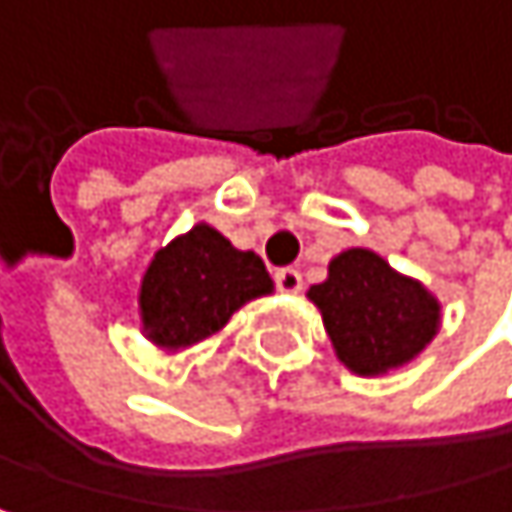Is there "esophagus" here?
<instances>
[{
	"label": "esophagus",
	"instance_id": "esophagus-1",
	"mask_svg": "<svg viewBox=\"0 0 512 512\" xmlns=\"http://www.w3.org/2000/svg\"><path fill=\"white\" fill-rule=\"evenodd\" d=\"M274 283H277L280 292H298L301 289V274L295 268H280L274 274Z\"/></svg>",
	"mask_w": 512,
	"mask_h": 512
}]
</instances>
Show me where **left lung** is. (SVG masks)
Here are the masks:
<instances>
[{
  "instance_id": "obj_1",
  "label": "left lung",
  "mask_w": 512,
  "mask_h": 512,
  "mask_svg": "<svg viewBox=\"0 0 512 512\" xmlns=\"http://www.w3.org/2000/svg\"><path fill=\"white\" fill-rule=\"evenodd\" d=\"M307 295L323 313L338 359L362 377L401 368L440 326L437 298L362 247L335 256L329 277Z\"/></svg>"
}]
</instances>
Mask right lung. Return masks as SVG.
<instances>
[{
	"label": "right lung",
	"instance_id": "obj_1",
	"mask_svg": "<svg viewBox=\"0 0 512 512\" xmlns=\"http://www.w3.org/2000/svg\"><path fill=\"white\" fill-rule=\"evenodd\" d=\"M271 289L256 253L235 250L217 229L199 223L153 256L138 304L147 338L180 350L220 332L241 304Z\"/></svg>",
	"mask_w": 512,
	"mask_h": 512
}]
</instances>
